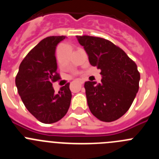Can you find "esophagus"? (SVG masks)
I'll return each instance as SVG.
<instances>
[{"label": "esophagus", "instance_id": "obj_1", "mask_svg": "<svg viewBox=\"0 0 159 159\" xmlns=\"http://www.w3.org/2000/svg\"><path fill=\"white\" fill-rule=\"evenodd\" d=\"M84 81H80V84H84Z\"/></svg>", "mask_w": 159, "mask_h": 159}]
</instances>
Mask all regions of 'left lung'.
Returning a JSON list of instances; mask_svg holds the SVG:
<instances>
[{
	"label": "left lung",
	"instance_id": "1",
	"mask_svg": "<svg viewBox=\"0 0 159 159\" xmlns=\"http://www.w3.org/2000/svg\"><path fill=\"white\" fill-rule=\"evenodd\" d=\"M88 55L90 64L101 70L97 84H84L89 109L102 122L117 120L131 106L139 88L140 73L123 49L104 38L76 36Z\"/></svg>",
	"mask_w": 159,
	"mask_h": 159
}]
</instances>
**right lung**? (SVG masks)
<instances>
[{"label":"right lung","instance_id":"obj_1","mask_svg":"<svg viewBox=\"0 0 159 159\" xmlns=\"http://www.w3.org/2000/svg\"><path fill=\"white\" fill-rule=\"evenodd\" d=\"M64 36H48L28 53L19 67L16 86L25 107L37 120L50 124L62 119L69 109V83L55 93L52 83L60 79L55 51Z\"/></svg>","mask_w":159,"mask_h":159}]
</instances>
